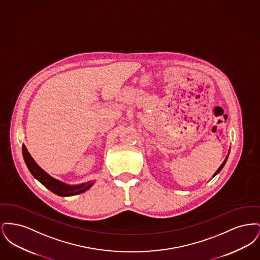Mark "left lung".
I'll return each instance as SVG.
<instances>
[{
	"instance_id": "8db88e82",
	"label": "left lung",
	"mask_w": 260,
	"mask_h": 260,
	"mask_svg": "<svg viewBox=\"0 0 260 260\" xmlns=\"http://www.w3.org/2000/svg\"><path fill=\"white\" fill-rule=\"evenodd\" d=\"M227 158H228V156H227V157H226V159H225V160H224V161H223L222 164H221V166H220V167H219V169H218V170H217V171H216V172H215V173H214V174H213V177H214V176H215V175H216V174H217V173H219V172H220V171H221V170H222V168H223V167H224V165H225V162H226V161H227Z\"/></svg>"
}]
</instances>
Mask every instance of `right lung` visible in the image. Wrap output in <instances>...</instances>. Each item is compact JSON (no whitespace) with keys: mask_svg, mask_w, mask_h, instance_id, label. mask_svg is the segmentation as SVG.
<instances>
[{"mask_svg":"<svg viewBox=\"0 0 260 260\" xmlns=\"http://www.w3.org/2000/svg\"><path fill=\"white\" fill-rule=\"evenodd\" d=\"M22 154L24 158L25 164L32 173V175L39 180L43 185L47 187L52 193L61 196V197H69L74 196L81 193H84L93 185L94 182L88 181L87 183H82L79 185H68L64 182H61L53 177H51L49 173H46L44 170H42L37 165V162L34 161V159L29 154L28 150L25 147L24 144L22 145Z\"/></svg>","mask_w":260,"mask_h":260,"instance_id":"1","label":"right lung"}]
</instances>
